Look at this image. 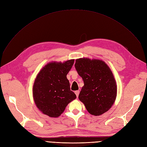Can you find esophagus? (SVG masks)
<instances>
[{
  "mask_svg": "<svg viewBox=\"0 0 147 147\" xmlns=\"http://www.w3.org/2000/svg\"><path fill=\"white\" fill-rule=\"evenodd\" d=\"M75 93L76 95H77V97H78V95H79V93H80V91L79 90H76L75 92Z\"/></svg>",
  "mask_w": 147,
  "mask_h": 147,
  "instance_id": "obj_1",
  "label": "esophagus"
}]
</instances>
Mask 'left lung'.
Instances as JSON below:
<instances>
[{
  "instance_id": "left-lung-1",
  "label": "left lung",
  "mask_w": 147,
  "mask_h": 147,
  "mask_svg": "<svg viewBox=\"0 0 147 147\" xmlns=\"http://www.w3.org/2000/svg\"><path fill=\"white\" fill-rule=\"evenodd\" d=\"M75 61V69L84 82L79 100L90 114H103L111 108L117 96V85L112 71L100 59L84 58Z\"/></svg>"
}]
</instances>
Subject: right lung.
Listing matches in <instances>:
<instances>
[{
    "instance_id": "obj_1",
    "label": "right lung",
    "mask_w": 147,
    "mask_h": 147,
    "mask_svg": "<svg viewBox=\"0 0 147 147\" xmlns=\"http://www.w3.org/2000/svg\"><path fill=\"white\" fill-rule=\"evenodd\" d=\"M74 63V59L49 63L40 70L34 80V103L43 114L50 117H59L67 105L76 98L67 78Z\"/></svg>"
}]
</instances>
